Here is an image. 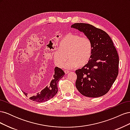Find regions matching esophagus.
I'll list each match as a JSON object with an SVG mask.
<instances>
[{"instance_id":"34e87169","label":"esophagus","mask_w":130,"mask_h":130,"mask_svg":"<svg viewBox=\"0 0 130 130\" xmlns=\"http://www.w3.org/2000/svg\"><path fill=\"white\" fill-rule=\"evenodd\" d=\"M64 73H65V74H68V73H69V70H64Z\"/></svg>"}]
</instances>
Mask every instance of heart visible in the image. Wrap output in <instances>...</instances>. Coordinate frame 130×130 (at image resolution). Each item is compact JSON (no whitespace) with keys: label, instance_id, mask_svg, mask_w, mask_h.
I'll list each match as a JSON object with an SVG mask.
<instances>
[{"label":"heart","instance_id":"b5f03b06","mask_svg":"<svg viewBox=\"0 0 130 130\" xmlns=\"http://www.w3.org/2000/svg\"><path fill=\"white\" fill-rule=\"evenodd\" d=\"M53 58L55 64L61 68L72 69L77 66L81 68L87 64L92 56L93 45L91 40L87 36L77 34H66L59 42L58 48L54 50Z\"/></svg>","mask_w":130,"mask_h":130}]
</instances>
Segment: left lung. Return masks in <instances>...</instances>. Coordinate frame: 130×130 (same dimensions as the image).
I'll return each mask as SVG.
<instances>
[{
  "instance_id": "8db88e82",
  "label": "left lung",
  "mask_w": 130,
  "mask_h": 130,
  "mask_svg": "<svg viewBox=\"0 0 130 130\" xmlns=\"http://www.w3.org/2000/svg\"><path fill=\"white\" fill-rule=\"evenodd\" d=\"M73 28L83 32L92 43L91 58L75 71L76 87L90 98L104 95L111 88L119 73V56L112 40L105 31L87 23H75Z\"/></svg>"
}]
</instances>
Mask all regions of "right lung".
Here are the masks:
<instances>
[{"label": "right lung", "mask_w": 130, "mask_h": 130, "mask_svg": "<svg viewBox=\"0 0 130 130\" xmlns=\"http://www.w3.org/2000/svg\"><path fill=\"white\" fill-rule=\"evenodd\" d=\"M55 74L53 75V80L51 81L49 85L42 90L41 92L37 93L36 94L30 96L29 99L31 100L38 102V103H43L50 100L56 95L58 92L57 84L64 75V72L63 70L58 67L55 68ZM15 74L18 78L19 81H23L26 77V70L24 67L19 64L16 67L15 69ZM25 95L27 96V93L24 92Z\"/></svg>", "instance_id": "right-lung-1"}]
</instances>
